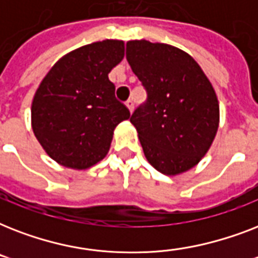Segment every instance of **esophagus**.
Segmentation results:
<instances>
[{
    "instance_id": "1",
    "label": "esophagus",
    "mask_w": 258,
    "mask_h": 258,
    "mask_svg": "<svg viewBox=\"0 0 258 258\" xmlns=\"http://www.w3.org/2000/svg\"><path fill=\"white\" fill-rule=\"evenodd\" d=\"M125 105H127V108H128L130 112H133V111H134V101L128 100L127 103H125Z\"/></svg>"
}]
</instances>
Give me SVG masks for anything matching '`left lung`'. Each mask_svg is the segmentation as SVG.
Segmentation results:
<instances>
[{
  "label": "left lung",
  "mask_w": 258,
  "mask_h": 258,
  "mask_svg": "<svg viewBox=\"0 0 258 258\" xmlns=\"http://www.w3.org/2000/svg\"><path fill=\"white\" fill-rule=\"evenodd\" d=\"M125 58L147 91V101L130 121L149 163L165 175L192 169L209 151L220 124L212 83L190 54L169 44L131 40Z\"/></svg>",
  "instance_id": "8db88e82"
}]
</instances>
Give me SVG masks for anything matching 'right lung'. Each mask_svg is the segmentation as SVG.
Listing matches in <instances>:
<instances>
[{"label": "right lung", "instance_id": "1", "mask_svg": "<svg viewBox=\"0 0 258 258\" xmlns=\"http://www.w3.org/2000/svg\"><path fill=\"white\" fill-rule=\"evenodd\" d=\"M123 57L121 40L92 42L62 56L40 83L30 109L32 130L58 165L86 170L107 155L113 130L130 117L108 79Z\"/></svg>", "mask_w": 258, "mask_h": 258}]
</instances>
